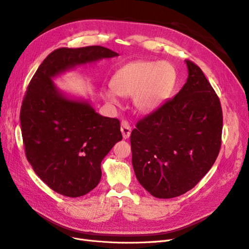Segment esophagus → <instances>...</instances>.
<instances>
[{
	"instance_id": "obj_1",
	"label": "esophagus",
	"mask_w": 249,
	"mask_h": 249,
	"mask_svg": "<svg viewBox=\"0 0 249 249\" xmlns=\"http://www.w3.org/2000/svg\"><path fill=\"white\" fill-rule=\"evenodd\" d=\"M120 131H122L123 137L124 139H127L131 135V126L127 122H123L122 123V127H120Z\"/></svg>"
}]
</instances>
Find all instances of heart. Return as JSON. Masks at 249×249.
I'll return each mask as SVG.
<instances>
[{"mask_svg": "<svg viewBox=\"0 0 249 249\" xmlns=\"http://www.w3.org/2000/svg\"><path fill=\"white\" fill-rule=\"evenodd\" d=\"M177 71L167 61L138 60L120 67L111 79L112 89L103 96L112 105L117 104V95L130 97L134 107L142 113L156 110L167 99L175 87Z\"/></svg>", "mask_w": 249, "mask_h": 249, "instance_id": "obj_1", "label": "heart"}]
</instances>
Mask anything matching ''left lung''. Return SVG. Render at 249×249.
I'll return each instance as SVG.
<instances>
[{
  "instance_id": "1",
  "label": "left lung",
  "mask_w": 249,
  "mask_h": 249,
  "mask_svg": "<svg viewBox=\"0 0 249 249\" xmlns=\"http://www.w3.org/2000/svg\"><path fill=\"white\" fill-rule=\"evenodd\" d=\"M186 64L188 78L178 93L138 122L131 134L135 175L157 198L191 190L221 146L219 99L199 67L189 60Z\"/></svg>"
}]
</instances>
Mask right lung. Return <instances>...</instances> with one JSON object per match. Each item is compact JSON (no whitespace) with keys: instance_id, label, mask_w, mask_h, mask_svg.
Listing matches in <instances>:
<instances>
[{"instance_id":"add662e5","label":"right lung","mask_w":249,"mask_h":249,"mask_svg":"<svg viewBox=\"0 0 249 249\" xmlns=\"http://www.w3.org/2000/svg\"><path fill=\"white\" fill-rule=\"evenodd\" d=\"M117 56L101 46L57 49L27 88L19 115L27 160L42 182L64 196L94 189L103 159L123 135L118 119L100 115L87 100L65 95L53 79L78 65Z\"/></svg>"}]
</instances>
